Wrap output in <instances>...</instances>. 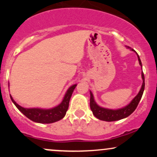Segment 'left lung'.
Here are the masks:
<instances>
[{"label": "left lung", "instance_id": "left-lung-1", "mask_svg": "<svg viewBox=\"0 0 157 157\" xmlns=\"http://www.w3.org/2000/svg\"><path fill=\"white\" fill-rule=\"evenodd\" d=\"M126 48H129L131 51L136 52L133 48H131L129 46H126ZM137 55L139 63L142 67V62L140 60V57H139L138 54L136 53ZM142 84L141 86V89H140V91L137 94L136 97L131 100V102L129 104H128L127 105L124 106V107L120 108L118 109H106V108H103L97 105V103L95 102L94 97L92 92L90 91V108H91V111H92L93 114L97 119L100 120H103V121L106 122H113V121H117V120H122V119L126 118L127 117H128L129 115H131L135 109L137 107L139 102H140V100H141L142 94H143L144 89H145V77H144V74L142 71Z\"/></svg>", "mask_w": 157, "mask_h": 157}]
</instances>
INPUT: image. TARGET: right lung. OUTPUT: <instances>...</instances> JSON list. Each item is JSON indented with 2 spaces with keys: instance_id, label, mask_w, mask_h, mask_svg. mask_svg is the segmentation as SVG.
Returning <instances> with one entry per match:
<instances>
[{
  "instance_id": "add662e5",
  "label": "right lung",
  "mask_w": 157,
  "mask_h": 157,
  "mask_svg": "<svg viewBox=\"0 0 157 157\" xmlns=\"http://www.w3.org/2000/svg\"><path fill=\"white\" fill-rule=\"evenodd\" d=\"M10 85V84H9ZM77 84L72 85L68 88L66 94H65L62 102L59 105L51 109H40V108H29L26 109L18 104L13 100L12 97L10 94V98L12 102L17 108V109L23 113L26 117H28L32 121L37 122V123L48 124L53 123L57 121H59L63 119L66 115V111L68 109L70 99L71 95L76 88Z\"/></svg>"
}]
</instances>
